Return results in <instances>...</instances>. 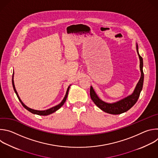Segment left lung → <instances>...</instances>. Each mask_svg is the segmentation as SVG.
Wrapping results in <instances>:
<instances>
[{
  "mask_svg": "<svg viewBox=\"0 0 158 158\" xmlns=\"http://www.w3.org/2000/svg\"><path fill=\"white\" fill-rule=\"evenodd\" d=\"M136 50L139 56L140 60V71H141V77L138 82L134 92L131 95L128 96L127 97L114 103H107L102 101L96 94L93 87L91 86L90 89V96H91V99L94 102V104L102 110L104 111L107 113L111 114H120L127 111L130 109L136 102H137L141 90L143 89V82H144V73H143V60L142 57L139 55L138 52V46L136 44Z\"/></svg>",
  "mask_w": 158,
  "mask_h": 158,
  "instance_id": "obj_1",
  "label": "left lung"
}]
</instances>
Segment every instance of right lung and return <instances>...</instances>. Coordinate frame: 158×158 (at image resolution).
<instances>
[{"mask_svg": "<svg viewBox=\"0 0 158 158\" xmlns=\"http://www.w3.org/2000/svg\"><path fill=\"white\" fill-rule=\"evenodd\" d=\"M12 85H13V88H14V91H15V94H16V95H17V96L19 100L20 101V103L22 104V105L24 106V107L25 109H26L27 110H29V112H31V113H32V114H37V115H40V116H47V115H49V114L53 113V112H56V110H57L59 108H60V107L63 106V104H64V102H65V101H66V99H67V95H68L69 90V88H70V86H71V85H70L68 87V88H67V91H66V94H65V96L64 98L63 99V100L62 101V102H61L60 104H59L58 105H57V106H54V107H51V108H50V109H47V110H34V109H31V108L28 107L26 106L23 102H22V101L20 100V98H19V95H18V94H17V91H16V89H15V85H14V73H13V74H12Z\"/></svg>", "mask_w": 158, "mask_h": 158, "instance_id": "obj_1", "label": "right lung"}]
</instances>
